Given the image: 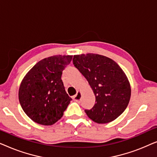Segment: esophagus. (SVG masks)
Returning <instances> with one entry per match:
<instances>
[{"label":"esophagus","mask_w":157,"mask_h":157,"mask_svg":"<svg viewBox=\"0 0 157 157\" xmlns=\"http://www.w3.org/2000/svg\"><path fill=\"white\" fill-rule=\"evenodd\" d=\"M81 94L80 92H77V94L75 95L74 96H73V99H74V101L76 102H79L81 101Z\"/></svg>","instance_id":"34e87169"}]
</instances>
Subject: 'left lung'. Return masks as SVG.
<instances>
[{"label": "left lung", "mask_w": 157, "mask_h": 157, "mask_svg": "<svg viewBox=\"0 0 157 157\" xmlns=\"http://www.w3.org/2000/svg\"><path fill=\"white\" fill-rule=\"evenodd\" d=\"M73 63L95 95L93 108L85 110L89 118L96 123L106 124L119 117L131 97L129 81L121 67L111 59L95 53L75 55Z\"/></svg>", "instance_id": "obj_1"}]
</instances>
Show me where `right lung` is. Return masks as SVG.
I'll list each match as a JSON object with an SVG mask.
<instances>
[{
    "instance_id": "add662e5",
    "label": "right lung",
    "mask_w": 157,
    "mask_h": 157,
    "mask_svg": "<svg viewBox=\"0 0 157 157\" xmlns=\"http://www.w3.org/2000/svg\"><path fill=\"white\" fill-rule=\"evenodd\" d=\"M72 58L56 55L40 60L21 81L19 101L25 114L34 122L53 125L63 117L72 99L65 91L61 75Z\"/></svg>"
}]
</instances>
